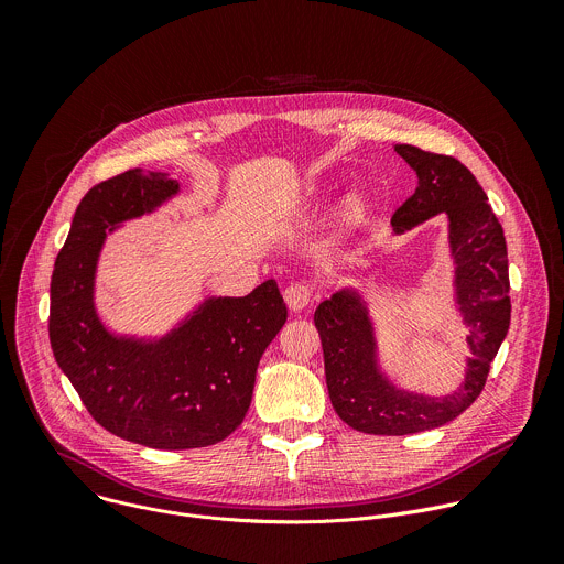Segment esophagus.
<instances>
[{
    "mask_svg": "<svg viewBox=\"0 0 564 564\" xmlns=\"http://www.w3.org/2000/svg\"><path fill=\"white\" fill-rule=\"evenodd\" d=\"M310 296H312V288H310L307 283H299V281H296V283H290V285L283 290V299H285V303H288V307H290L292 312L307 307Z\"/></svg>",
    "mask_w": 564,
    "mask_h": 564,
    "instance_id": "1",
    "label": "esophagus"
}]
</instances>
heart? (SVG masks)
Masks as SVG:
<instances>
[{"instance_id":"1","label":"heart","mask_w":564,"mask_h":564,"mask_svg":"<svg viewBox=\"0 0 564 564\" xmlns=\"http://www.w3.org/2000/svg\"><path fill=\"white\" fill-rule=\"evenodd\" d=\"M361 212H364V198H361L359 194L346 196V200H344V205H341V216H344L346 220H355L357 216H361Z\"/></svg>"}]
</instances>
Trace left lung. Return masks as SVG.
I'll use <instances>...</instances> for the list:
<instances>
[{"label": "left lung", "instance_id": "left-lung-1", "mask_svg": "<svg viewBox=\"0 0 564 564\" xmlns=\"http://www.w3.org/2000/svg\"><path fill=\"white\" fill-rule=\"evenodd\" d=\"M394 151L417 174V189L394 212L392 234L446 216L453 307L468 330L473 357L446 394L399 386L383 368L377 324L364 292L348 283L321 301L314 326L324 346L333 409L350 429L368 435H413L455 420L485 388L511 324L507 240L485 189L451 155L413 144H394Z\"/></svg>", "mask_w": 564, "mask_h": 564}]
</instances>
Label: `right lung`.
<instances>
[{
  "label": "right lung",
  "mask_w": 564,
  "mask_h": 564,
  "mask_svg": "<svg viewBox=\"0 0 564 564\" xmlns=\"http://www.w3.org/2000/svg\"><path fill=\"white\" fill-rule=\"evenodd\" d=\"M165 172L129 170L79 200L51 279L48 337L57 366L109 433L163 451L200 448L243 422L257 368L288 310L274 279L248 296H203L160 335L113 330L98 310L107 238L178 198Z\"/></svg>",
  "instance_id": "obj_1"
}]
</instances>
